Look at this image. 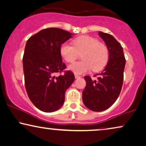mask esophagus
<instances>
[{"instance_id": "esophagus-1", "label": "esophagus", "mask_w": 146, "mask_h": 146, "mask_svg": "<svg viewBox=\"0 0 146 146\" xmlns=\"http://www.w3.org/2000/svg\"><path fill=\"white\" fill-rule=\"evenodd\" d=\"M75 77L76 78V79H77V78H80V77H81L80 75H77V74H75Z\"/></svg>"}]
</instances>
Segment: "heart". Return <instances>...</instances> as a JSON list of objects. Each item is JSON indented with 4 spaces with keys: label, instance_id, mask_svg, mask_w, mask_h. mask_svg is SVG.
<instances>
[{
    "label": "heart",
    "instance_id": "obj_1",
    "mask_svg": "<svg viewBox=\"0 0 146 146\" xmlns=\"http://www.w3.org/2000/svg\"><path fill=\"white\" fill-rule=\"evenodd\" d=\"M73 45L63 44L60 48L61 56L68 63L74 62L81 54L83 60L71 65L70 70L78 74L86 73L91 69L97 72L106 66L109 52L105 44L93 37L83 36L73 40Z\"/></svg>",
    "mask_w": 146,
    "mask_h": 146
}]
</instances>
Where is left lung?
Returning a JSON list of instances; mask_svg holds the SVG:
<instances>
[{
  "instance_id": "left-lung-1",
  "label": "left lung",
  "mask_w": 146,
  "mask_h": 146,
  "mask_svg": "<svg viewBox=\"0 0 146 146\" xmlns=\"http://www.w3.org/2000/svg\"><path fill=\"white\" fill-rule=\"evenodd\" d=\"M107 46L109 59L101 73L94 75L97 79L85 76L86 87L83 91V101L89 109L94 112L105 110L113 104L122 89L126 65L122 47L112 35L98 32Z\"/></svg>"
}]
</instances>
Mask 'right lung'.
<instances>
[{
    "instance_id": "1",
    "label": "right lung",
    "mask_w": 146,
    "mask_h": 146,
    "mask_svg": "<svg viewBox=\"0 0 146 146\" xmlns=\"http://www.w3.org/2000/svg\"><path fill=\"white\" fill-rule=\"evenodd\" d=\"M72 34L60 28H49L30 37L23 55L24 83L28 97L43 112L58 110L65 100V92L75 80L60 53L61 45ZM64 73L55 77L57 72Z\"/></svg>"
}]
</instances>
